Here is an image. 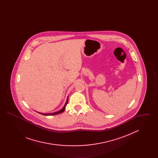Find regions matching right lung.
I'll return each instance as SVG.
<instances>
[{"label": "right lung", "mask_w": 158, "mask_h": 158, "mask_svg": "<svg viewBox=\"0 0 158 158\" xmlns=\"http://www.w3.org/2000/svg\"><path fill=\"white\" fill-rule=\"evenodd\" d=\"M68 98H69V97H68V99H67V101H66V102L65 105H64V106H63V108L62 109H61V110H60V111H57V112H55V113H50V114H43V113H38L41 114H42V115H57V114H60V113H63V112L64 111V110H65V108H66V105H67V104H68Z\"/></svg>", "instance_id": "1"}]
</instances>
